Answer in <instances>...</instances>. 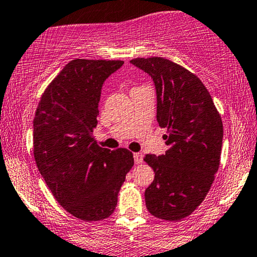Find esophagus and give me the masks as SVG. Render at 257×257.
<instances>
[{"label": "esophagus", "mask_w": 257, "mask_h": 257, "mask_svg": "<svg viewBox=\"0 0 257 257\" xmlns=\"http://www.w3.org/2000/svg\"><path fill=\"white\" fill-rule=\"evenodd\" d=\"M144 160V156L143 154H140V152H135L134 154V162L137 163V165H139V163H142Z\"/></svg>", "instance_id": "obj_1"}]
</instances>
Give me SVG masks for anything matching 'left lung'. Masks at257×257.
<instances>
[{
  "instance_id": "left-lung-1",
  "label": "left lung",
  "mask_w": 257,
  "mask_h": 257,
  "mask_svg": "<svg viewBox=\"0 0 257 257\" xmlns=\"http://www.w3.org/2000/svg\"><path fill=\"white\" fill-rule=\"evenodd\" d=\"M131 63L154 80L157 122L167 128L170 148L146 155L155 172L145 202L152 216L179 221L207 195L221 159L223 124L210 92L195 74L162 57L135 58Z\"/></svg>"
}]
</instances>
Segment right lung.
<instances>
[{
  "instance_id": "1",
  "label": "right lung",
  "mask_w": 257,
  "mask_h": 257,
  "mask_svg": "<svg viewBox=\"0 0 257 257\" xmlns=\"http://www.w3.org/2000/svg\"><path fill=\"white\" fill-rule=\"evenodd\" d=\"M123 61L73 60L45 90L34 118V157L51 193L83 221L112 215L118 191L134 165L126 149L100 148L97 125L101 90Z\"/></svg>"
}]
</instances>
